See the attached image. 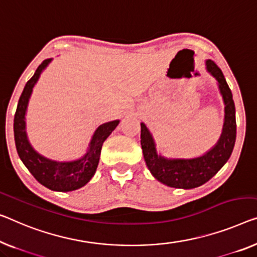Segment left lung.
<instances>
[{
  "label": "left lung",
  "instance_id": "8db88e82",
  "mask_svg": "<svg viewBox=\"0 0 257 257\" xmlns=\"http://www.w3.org/2000/svg\"><path fill=\"white\" fill-rule=\"evenodd\" d=\"M206 70L218 82L225 105L223 133L217 144L201 157L191 159H168L157 153L151 133L143 122L141 123V145L145 164L159 182L168 187L182 189L196 188L208 182L223 167L232 155L236 137L235 106L232 92L223 72L211 60L205 62Z\"/></svg>",
  "mask_w": 257,
  "mask_h": 257
}]
</instances>
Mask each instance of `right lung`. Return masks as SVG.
<instances>
[{
    "mask_svg": "<svg viewBox=\"0 0 257 257\" xmlns=\"http://www.w3.org/2000/svg\"><path fill=\"white\" fill-rule=\"evenodd\" d=\"M51 61L52 59L45 60L37 68L32 78L25 84L14 118L15 143L19 158L38 182L51 190L71 191L82 188L93 177L100 158L102 143L117 127L120 121H110L99 125L92 136L86 153L77 160L56 162L46 158L34 150L26 135L25 114L33 87Z\"/></svg>",
    "mask_w": 257,
    "mask_h": 257,
    "instance_id": "1",
    "label": "right lung"
}]
</instances>
